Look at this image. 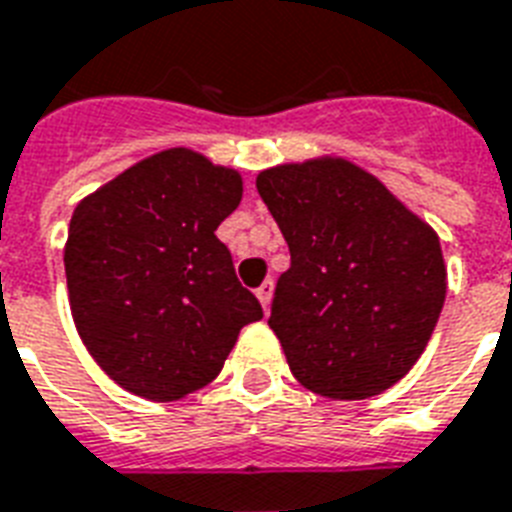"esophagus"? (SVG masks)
I'll return each mask as SVG.
<instances>
[{
  "label": "esophagus",
  "mask_w": 512,
  "mask_h": 512,
  "mask_svg": "<svg viewBox=\"0 0 512 512\" xmlns=\"http://www.w3.org/2000/svg\"><path fill=\"white\" fill-rule=\"evenodd\" d=\"M255 295H257V300H260V305H263L265 311H268V308H271V300H273V281L271 279L263 281V284L255 289Z\"/></svg>",
  "instance_id": "esophagus-1"
}]
</instances>
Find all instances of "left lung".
<instances>
[{"label": "left lung", "mask_w": 512, "mask_h": 512, "mask_svg": "<svg viewBox=\"0 0 512 512\" xmlns=\"http://www.w3.org/2000/svg\"><path fill=\"white\" fill-rule=\"evenodd\" d=\"M257 193L289 244L268 327L300 385L361 401L422 356L446 297L441 241L385 185L345 159L279 164Z\"/></svg>", "instance_id": "1"}]
</instances>
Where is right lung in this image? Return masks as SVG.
Here are the masks:
<instances>
[{
  "label": "right lung",
  "instance_id": "1",
  "mask_svg": "<svg viewBox=\"0 0 512 512\" xmlns=\"http://www.w3.org/2000/svg\"><path fill=\"white\" fill-rule=\"evenodd\" d=\"M241 175L170 148L76 204L66 281L79 337L103 372L151 401H177L223 369L241 327L263 319L217 225Z\"/></svg>",
  "mask_w": 512,
  "mask_h": 512
}]
</instances>
